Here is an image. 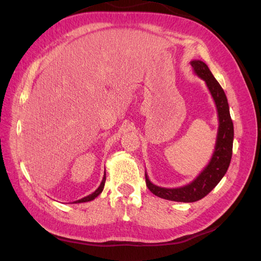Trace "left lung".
Returning a JSON list of instances; mask_svg holds the SVG:
<instances>
[{"label": "left lung", "mask_w": 261, "mask_h": 261, "mask_svg": "<svg viewBox=\"0 0 261 261\" xmlns=\"http://www.w3.org/2000/svg\"><path fill=\"white\" fill-rule=\"evenodd\" d=\"M191 65L193 66L196 75L206 82L211 96L216 102L219 117V128L215 152L212 154L210 162L200 174L192 183L183 187L164 188L156 186L149 180L147 173L145 174L147 187L153 195L163 199L179 202H194L199 200L204 196H207L218 185L226 173L228 165H230L234 138L233 122L230 115V110H228L227 99L222 87L213 77L207 64H204L202 61H192Z\"/></svg>", "instance_id": "left-lung-1"}]
</instances>
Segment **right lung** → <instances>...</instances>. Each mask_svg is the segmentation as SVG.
Wrapping results in <instances>:
<instances>
[{
	"instance_id": "right-lung-1",
	"label": "right lung",
	"mask_w": 261,
	"mask_h": 261,
	"mask_svg": "<svg viewBox=\"0 0 261 261\" xmlns=\"http://www.w3.org/2000/svg\"><path fill=\"white\" fill-rule=\"evenodd\" d=\"M105 183H106V172H105V176H103V178H102V181H101L100 186L96 189V191H94L92 194H90V195H88V196H86V197H84V198H82V199H80V200H76V201H74V202H75V203H81V202H87V201L93 200L94 198H96V197H98V196L102 193V191H103Z\"/></svg>"
}]
</instances>
